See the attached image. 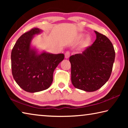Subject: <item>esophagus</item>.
<instances>
[{"label": "esophagus", "instance_id": "obj_1", "mask_svg": "<svg viewBox=\"0 0 128 128\" xmlns=\"http://www.w3.org/2000/svg\"><path fill=\"white\" fill-rule=\"evenodd\" d=\"M70 52L69 51H67L66 52V53H65V58H66V59H68V58H69V56H70Z\"/></svg>", "mask_w": 128, "mask_h": 128}]
</instances>
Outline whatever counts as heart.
I'll return each instance as SVG.
<instances>
[{
	"mask_svg": "<svg viewBox=\"0 0 128 128\" xmlns=\"http://www.w3.org/2000/svg\"><path fill=\"white\" fill-rule=\"evenodd\" d=\"M82 36H82V35H81V36H80V38H82Z\"/></svg>",
	"mask_w": 128,
	"mask_h": 128,
	"instance_id": "1",
	"label": "heart"
}]
</instances>
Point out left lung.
Here are the masks:
<instances>
[{
    "mask_svg": "<svg viewBox=\"0 0 128 128\" xmlns=\"http://www.w3.org/2000/svg\"><path fill=\"white\" fill-rule=\"evenodd\" d=\"M95 33L96 39L92 46L69 58L72 84L76 88L88 92L98 90L109 80L115 58L109 39L98 32Z\"/></svg>",
    "mask_w": 128,
    "mask_h": 128,
    "instance_id": "8db88e82",
    "label": "left lung"
}]
</instances>
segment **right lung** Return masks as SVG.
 I'll return each mask as SVG.
<instances>
[{
  "mask_svg": "<svg viewBox=\"0 0 128 128\" xmlns=\"http://www.w3.org/2000/svg\"><path fill=\"white\" fill-rule=\"evenodd\" d=\"M41 30L33 28L18 39L11 52L12 73L15 81L24 90L29 92L48 88L53 81L55 69L64 59L63 54H38L30 48L33 36Z\"/></svg>",
  "mask_w": 128,
  "mask_h": 128,
  "instance_id": "1",
  "label": "right lung"
}]
</instances>
